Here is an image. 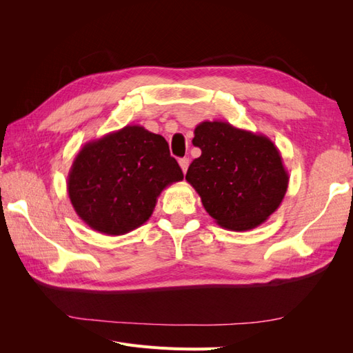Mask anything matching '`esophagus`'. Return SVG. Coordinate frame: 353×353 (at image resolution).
Returning <instances> with one entry per match:
<instances>
[{
    "label": "esophagus",
    "mask_w": 353,
    "mask_h": 353,
    "mask_svg": "<svg viewBox=\"0 0 353 353\" xmlns=\"http://www.w3.org/2000/svg\"><path fill=\"white\" fill-rule=\"evenodd\" d=\"M188 165H190V160H188L187 157H184V159H179V166H181V169H183V172H184V174L187 172Z\"/></svg>",
    "instance_id": "34e87169"
}]
</instances>
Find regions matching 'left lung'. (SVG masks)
<instances>
[{
    "label": "left lung",
    "mask_w": 353,
    "mask_h": 353,
    "mask_svg": "<svg viewBox=\"0 0 353 353\" xmlns=\"http://www.w3.org/2000/svg\"><path fill=\"white\" fill-rule=\"evenodd\" d=\"M193 145L201 154L190 165L185 179L218 225L249 231L280 208L288 174L268 137L228 122L205 121L196 126Z\"/></svg>",
    "instance_id": "left-lung-1"
}]
</instances>
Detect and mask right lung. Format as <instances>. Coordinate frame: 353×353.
<instances>
[{
  "label": "right lung",
  "instance_id": "1",
  "mask_svg": "<svg viewBox=\"0 0 353 353\" xmlns=\"http://www.w3.org/2000/svg\"><path fill=\"white\" fill-rule=\"evenodd\" d=\"M183 178L162 135L126 125L81 148L69 170L68 193L90 228L122 236L147 222L160 193Z\"/></svg>",
  "mask_w": 353,
  "mask_h": 353
}]
</instances>
